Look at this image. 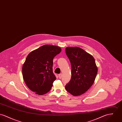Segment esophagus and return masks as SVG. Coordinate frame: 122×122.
<instances>
[{
  "instance_id": "34e87169",
  "label": "esophagus",
  "mask_w": 122,
  "mask_h": 122,
  "mask_svg": "<svg viewBox=\"0 0 122 122\" xmlns=\"http://www.w3.org/2000/svg\"><path fill=\"white\" fill-rule=\"evenodd\" d=\"M62 73H60L59 74H58V77H59V78L60 79H61L62 78Z\"/></svg>"
}]
</instances>
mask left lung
I'll return each instance as SVG.
<instances>
[{"label": "left lung", "instance_id": "1", "mask_svg": "<svg viewBox=\"0 0 122 122\" xmlns=\"http://www.w3.org/2000/svg\"><path fill=\"white\" fill-rule=\"evenodd\" d=\"M66 52L71 64V77L66 91L74 96L82 95L92 86L98 72L94 57L78 47H68Z\"/></svg>", "mask_w": 122, "mask_h": 122}]
</instances>
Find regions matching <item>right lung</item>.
I'll list each match as a JSON object with an SVG mask.
<instances>
[{
	"label": "right lung",
	"instance_id": "right-lung-1",
	"mask_svg": "<svg viewBox=\"0 0 122 122\" xmlns=\"http://www.w3.org/2000/svg\"><path fill=\"white\" fill-rule=\"evenodd\" d=\"M61 51L60 47L44 45L31 51L22 66V75L27 87L36 95L50 91L56 77L53 72V59Z\"/></svg>",
	"mask_w": 122,
	"mask_h": 122
}]
</instances>
